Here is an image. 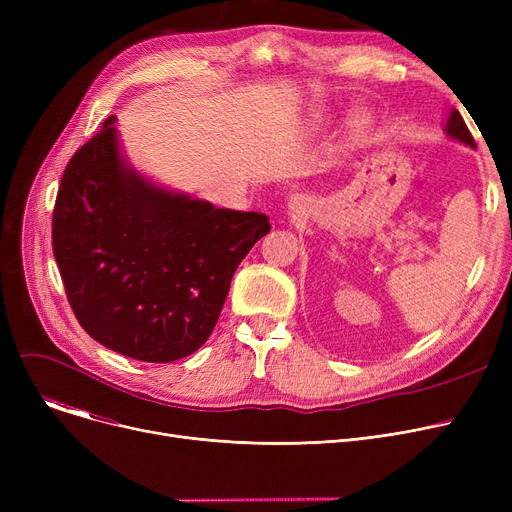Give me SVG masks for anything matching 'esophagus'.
Instances as JSON below:
<instances>
[{"instance_id":"34e87169","label":"esophagus","mask_w":512,"mask_h":512,"mask_svg":"<svg viewBox=\"0 0 512 512\" xmlns=\"http://www.w3.org/2000/svg\"><path fill=\"white\" fill-rule=\"evenodd\" d=\"M290 209H301V199L299 197L290 199Z\"/></svg>"}]
</instances>
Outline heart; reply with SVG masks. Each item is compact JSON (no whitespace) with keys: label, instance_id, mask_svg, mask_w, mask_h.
Returning a JSON list of instances; mask_svg holds the SVG:
<instances>
[{"label":"heart","instance_id":"1","mask_svg":"<svg viewBox=\"0 0 512 512\" xmlns=\"http://www.w3.org/2000/svg\"><path fill=\"white\" fill-rule=\"evenodd\" d=\"M357 128H363V122H357Z\"/></svg>","mask_w":512,"mask_h":512}]
</instances>
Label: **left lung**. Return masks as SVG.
Wrapping results in <instances>:
<instances>
[{"mask_svg": "<svg viewBox=\"0 0 512 512\" xmlns=\"http://www.w3.org/2000/svg\"><path fill=\"white\" fill-rule=\"evenodd\" d=\"M444 130H446L448 137H452V139H456V141H461V143H465V145H469V147H475V141H473V137H471V132H469V128H467V124H465V120H463V116H461L459 112H456V110L450 112Z\"/></svg>", "mask_w": 512, "mask_h": 512, "instance_id": "1", "label": "left lung"}]
</instances>
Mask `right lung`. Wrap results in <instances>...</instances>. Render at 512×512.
Returning a JSON list of instances; mask_svg holds the SVG:
<instances>
[{
  "label": "right lung",
  "instance_id": "obj_1",
  "mask_svg": "<svg viewBox=\"0 0 512 512\" xmlns=\"http://www.w3.org/2000/svg\"><path fill=\"white\" fill-rule=\"evenodd\" d=\"M114 122L68 161L53 255L91 338L130 359L170 363L209 338L238 263L272 226L263 213L151 184L122 159Z\"/></svg>",
  "mask_w": 512,
  "mask_h": 512
}]
</instances>
